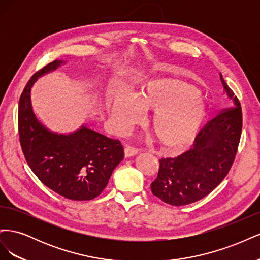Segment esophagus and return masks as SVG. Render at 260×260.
Listing matches in <instances>:
<instances>
[{
    "label": "esophagus",
    "instance_id": "obj_1",
    "mask_svg": "<svg viewBox=\"0 0 260 260\" xmlns=\"http://www.w3.org/2000/svg\"><path fill=\"white\" fill-rule=\"evenodd\" d=\"M139 152H140L139 148H136V147L130 146V145H127V146L124 147V156H125V157L135 156V155H137Z\"/></svg>",
    "mask_w": 260,
    "mask_h": 260
}]
</instances>
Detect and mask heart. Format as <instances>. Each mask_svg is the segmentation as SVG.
<instances>
[{"mask_svg": "<svg viewBox=\"0 0 260 260\" xmlns=\"http://www.w3.org/2000/svg\"><path fill=\"white\" fill-rule=\"evenodd\" d=\"M141 107L153 108L148 127L157 142L166 148H177L190 140L208 115V107L195 85L174 78L149 80L135 96L116 94L109 113L120 125L135 123Z\"/></svg>", "mask_w": 260, "mask_h": 260, "instance_id": "heart-1", "label": "heart"}]
</instances>
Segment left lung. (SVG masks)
<instances>
[{
	"mask_svg": "<svg viewBox=\"0 0 260 260\" xmlns=\"http://www.w3.org/2000/svg\"><path fill=\"white\" fill-rule=\"evenodd\" d=\"M220 80L228 107L205 124L188 151L159 159L151 190L169 205H188L205 198L221 183L234 161L242 133V108L221 74Z\"/></svg>",
	"mask_w": 260,
	"mask_h": 260,
	"instance_id": "left-lung-1",
	"label": "left lung"
}]
</instances>
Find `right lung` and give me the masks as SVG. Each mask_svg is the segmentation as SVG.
<instances>
[{
  "label": "right lung",
  "instance_id": "1",
  "mask_svg": "<svg viewBox=\"0 0 260 260\" xmlns=\"http://www.w3.org/2000/svg\"><path fill=\"white\" fill-rule=\"evenodd\" d=\"M64 62H50L31 77L23 89L18 106L20 145L29 167L44 185L68 200L90 201L106 187L114 169L123 159V147L120 141L86 125L69 135H58L37 119L31 88L39 77Z\"/></svg>",
  "mask_w": 260,
  "mask_h": 260
}]
</instances>
